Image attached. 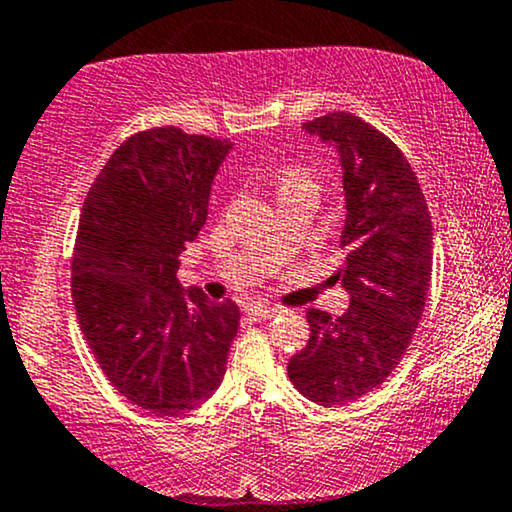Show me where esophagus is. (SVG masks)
Here are the masks:
<instances>
[{"mask_svg": "<svg viewBox=\"0 0 512 512\" xmlns=\"http://www.w3.org/2000/svg\"><path fill=\"white\" fill-rule=\"evenodd\" d=\"M280 312H283L280 307H266V304H251V307H249V314L254 319H271Z\"/></svg>", "mask_w": 512, "mask_h": 512, "instance_id": "obj_1", "label": "esophagus"}]
</instances>
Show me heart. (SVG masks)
I'll return each mask as SVG.
<instances>
[{
  "label": "heart",
  "instance_id": "b5f03b06",
  "mask_svg": "<svg viewBox=\"0 0 512 512\" xmlns=\"http://www.w3.org/2000/svg\"><path fill=\"white\" fill-rule=\"evenodd\" d=\"M273 186H275V193H285L300 186H314V179L309 171L300 169V166H283V169L275 171Z\"/></svg>",
  "mask_w": 512,
  "mask_h": 512
}]
</instances>
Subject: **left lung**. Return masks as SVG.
Instances as JSON below:
<instances>
[{
	"instance_id": "obj_1",
	"label": "left lung",
	"mask_w": 512,
	"mask_h": 512,
	"mask_svg": "<svg viewBox=\"0 0 512 512\" xmlns=\"http://www.w3.org/2000/svg\"><path fill=\"white\" fill-rule=\"evenodd\" d=\"M302 128L341 162L346 258L336 280L350 304L341 317L309 309L312 336L287 375L309 401L341 406L380 387L404 358L430 290L433 225L411 164L380 130L343 111Z\"/></svg>"
}]
</instances>
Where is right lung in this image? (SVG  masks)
Instances as JSON below:
<instances>
[{"label":"right lung","mask_w":512,"mask_h":512,"mask_svg":"<svg viewBox=\"0 0 512 512\" xmlns=\"http://www.w3.org/2000/svg\"><path fill=\"white\" fill-rule=\"evenodd\" d=\"M229 140L154 128L128 137L91 183L79 217L72 300L96 363L132 404L179 416L208 401L239 329L232 300L176 278L208 220Z\"/></svg>","instance_id":"add662e5"}]
</instances>
